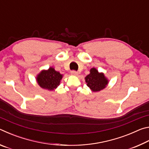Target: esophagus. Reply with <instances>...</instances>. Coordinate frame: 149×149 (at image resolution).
I'll return each instance as SVG.
<instances>
[{
	"label": "esophagus",
	"mask_w": 149,
	"mask_h": 149,
	"mask_svg": "<svg viewBox=\"0 0 149 149\" xmlns=\"http://www.w3.org/2000/svg\"><path fill=\"white\" fill-rule=\"evenodd\" d=\"M71 74L73 75H78V72L75 71V70H72V71H71Z\"/></svg>",
	"instance_id": "1"
}]
</instances>
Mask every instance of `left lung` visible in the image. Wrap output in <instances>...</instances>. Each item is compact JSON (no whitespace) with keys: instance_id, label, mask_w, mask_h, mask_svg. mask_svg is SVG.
Segmentation results:
<instances>
[{"instance_id":"left-lung-1","label":"left lung","mask_w":149,"mask_h":149,"mask_svg":"<svg viewBox=\"0 0 149 149\" xmlns=\"http://www.w3.org/2000/svg\"><path fill=\"white\" fill-rule=\"evenodd\" d=\"M85 79L87 86L94 92L100 91L104 89L108 83L104 74L99 73L95 68L91 69L90 74L87 75Z\"/></svg>"}]
</instances>
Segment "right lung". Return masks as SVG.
Segmentation results:
<instances>
[{
  "label": "right lung",
  "mask_w": 149,
  "mask_h": 149,
  "mask_svg": "<svg viewBox=\"0 0 149 149\" xmlns=\"http://www.w3.org/2000/svg\"><path fill=\"white\" fill-rule=\"evenodd\" d=\"M62 78V74L52 68H49L47 70H42L37 75V81L42 89L52 91L56 89L60 85Z\"/></svg>",
  "instance_id": "right-lung-1"
}]
</instances>
